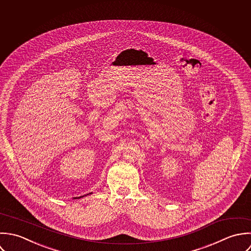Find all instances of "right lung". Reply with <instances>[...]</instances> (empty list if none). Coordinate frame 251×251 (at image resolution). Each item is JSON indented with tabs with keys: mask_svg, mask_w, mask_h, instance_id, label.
<instances>
[{
	"mask_svg": "<svg viewBox=\"0 0 251 251\" xmlns=\"http://www.w3.org/2000/svg\"><path fill=\"white\" fill-rule=\"evenodd\" d=\"M89 194H92V193H89ZM89 194H87V195H89ZM85 196H86V195H85ZM82 197H84V195H83V196H80V197H78V199H79V198H82ZM76 198H77V197H75V199H76Z\"/></svg>",
	"mask_w": 251,
	"mask_h": 251,
	"instance_id": "add662e5",
	"label": "right lung"
}]
</instances>
